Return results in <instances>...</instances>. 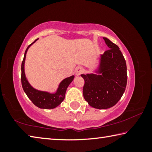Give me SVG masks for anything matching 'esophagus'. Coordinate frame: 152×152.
<instances>
[{"label":"esophagus","mask_w":152,"mask_h":152,"mask_svg":"<svg viewBox=\"0 0 152 152\" xmlns=\"http://www.w3.org/2000/svg\"><path fill=\"white\" fill-rule=\"evenodd\" d=\"M84 72V69L82 68V66H78L75 69V72L77 75H80V74L83 73Z\"/></svg>","instance_id":"obj_1"}]
</instances>
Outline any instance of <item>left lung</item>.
Instances as JSON below:
<instances>
[{
	"label": "left lung",
	"instance_id": "8db88e82",
	"mask_svg": "<svg viewBox=\"0 0 152 152\" xmlns=\"http://www.w3.org/2000/svg\"><path fill=\"white\" fill-rule=\"evenodd\" d=\"M103 39L109 50L100 56L96 74H81L84 80V99L90 106L99 109L116 104L124 93L127 80L126 61L119 48L107 38Z\"/></svg>",
	"mask_w": 152,
	"mask_h": 152
}]
</instances>
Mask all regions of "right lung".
I'll return each mask as SVG.
<instances>
[{
  "mask_svg": "<svg viewBox=\"0 0 152 152\" xmlns=\"http://www.w3.org/2000/svg\"><path fill=\"white\" fill-rule=\"evenodd\" d=\"M38 39H35L31 44L28 46L27 50H25L23 60L21 64V84L23 91L27 94L28 98L32 101L35 106L40 108V109H54L60 105L64 99L67 88L70 85L74 80V76H71L68 78L64 79L59 84L57 91L55 93H50V92L45 91H41L33 88L29 83L27 80L26 76L25 73V61L26 58V54L28 49L30 46L33 45Z\"/></svg>",
  "mask_w": 152,
  "mask_h": 152,
  "instance_id": "obj_1",
  "label": "right lung"
}]
</instances>
